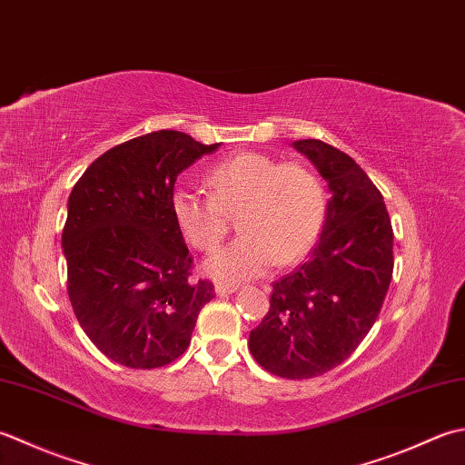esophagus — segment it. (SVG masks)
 Wrapping results in <instances>:
<instances>
[{"label":"esophagus","instance_id":"34e87169","mask_svg":"<svg viewBox=\"0 0 465 465\" xmlns=\"http://www.w3.org/2000/svg\"><path fill=\"white\" fill-rule=\"evenodd\" d=\"M239 289V287H234V285H224V282H216L214 285V292L219 297H224V295H232V292Z\"/></svg>","mask_w":465,"mask_h":465}]
</instances>
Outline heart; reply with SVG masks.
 Wrapping results in <instances>:
<instances>
[{"mask_svg":"<svg viewBox=\"0 0 465 465\" xmlns=\"http://www.w3.org/2000/svg\"><path fill=\"white\" fill-rule=\"evenodd\" d=\"M211 194L178 186L170 213L196 251H214L229 229L226 213L239 211L242 234L204 261V272L224 282L259 277L274 262L299 261L319 239L327 214L323 183L299 163L261 153H239L206 176Z\"/></svg>","mask_w":465,"mask_h":465,"instance_id":"heart-1","label":"heart"}]
</instances>
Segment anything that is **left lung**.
Masks as SVG:
<instances>
[{
	"instance_id": "left-lung-1",
	"label": "left lung",
	"mask_w": 465,
	"mask_h": 465,
	"mask_svg": "<svg viewBox=\"0 0 465 465\" xmlns=\"http://www.w3.org/2000/svg\"><path fill=\"white\" fill-rule=\"evenodd\" d=\"M331 198L311 259L272 282L271 309L251 331L261 367L285 379L341 365L371 331L393 274V229L381 193L351 156L321 140H297Z\"/></svg>"
}]
</instances>
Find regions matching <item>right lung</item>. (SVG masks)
<instances>
[{
	"label": "right lung",
	"instance_id": "right-lung-1",
	"mask_svg": "<svg viewBox=\"0 0 465 465\" xmlns=\"http://www.w3.org/2000/svg\"><path fill=\"white\" fill-rule=\"evenodd\" d=\"M219 146L150 132L104 153L72 188L62 232L68 295L84 333L114 363H173L214 297L211 281H191L170 196L178 174Z\"/></svg>",
	"mask_w": 465,
	"mask_h": 465
}]
</instances>
